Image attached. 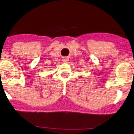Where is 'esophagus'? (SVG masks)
<instances>
[{
  "instance_id": "obj_1",
  "label": "esophagus",
  "mask_w": 134,
  "mask_h": 134,
  "mask_svg": "<svg viewBox=\"0 0 134 134\" xmlns=\"http://www.w3.org/2000/svg\"><path fill=\"white\" fill-rule=\"evenodd\" d=\"M62 61H63V62H64L67 63V62L69 61V58H65V57L63 58H62Z\"/></svg>"
}]
</instances>
